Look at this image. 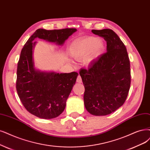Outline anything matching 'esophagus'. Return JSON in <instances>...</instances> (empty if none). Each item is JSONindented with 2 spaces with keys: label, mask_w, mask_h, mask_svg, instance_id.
I'll use <instances>...</instances> for the list:
<instances>
[{
  "label": "esophagus",
  "mask_w": 150,
  "mask_h": 150,
  "mask_svg": "<svg viewBox=\"0 0 150 150\" xmlns=\"http://www.w3.org/2000/svg\"><path fill=\"white\" fill-rule=\"evenodd\" d=\"M76 82L78 83H81L82 82V80H81V76L80 75L78 76V77H77V79H76Z\"/></svg>",
  "instance_id": "obj_1"
}]
</instances>
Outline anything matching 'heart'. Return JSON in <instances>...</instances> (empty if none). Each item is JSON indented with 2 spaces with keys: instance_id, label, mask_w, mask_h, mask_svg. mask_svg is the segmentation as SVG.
Returning a JSON list of instances; mask_svg holds the SVG:
<instances>
[{
  "instance_id": "b5f03b06",
  "label": "heart",
  "mask_w": 150,
  "mask_h": 150,
  "mask_svg": "<svg viewBox=\"0 0 150 150\" xmlns=\"http://www.w3.org/2000/svg\"><path fill=\"white\" fill-rule=\"evenodd\" d=\"M105 43L101 39L95 36H87L80 39L71 46V54L78 60H85L90 64L103 52Z\"/></svg>"
}]
</instances>
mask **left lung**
Here are the masks:
<instances>
[{"mask_svg":"<svg viewBox=\"0 0 150 150\" xmlns=\"http://www.w3.org/2000/svg\"><path fill=\"white\" fill-rule=\"evenodd\" d=\"M107 42V52L81 69L85 86L84 104L94 115H106L115 111L126 100L130 86V66L126 47L110 29L91 30Z\"/></svg>","mask_w":150,"mask_h":150,"instance_id":"obj_1","label":"left lung"}]
</instances>
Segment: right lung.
<instances>
[{
	"instance_id": "1",
	"label": "right lung",
	"mask_w": 150,
	"mask_h": 150,
	"mask_svg": "<svg viewBox=\"0 0 150 150\" xmlns=\"http://www.w3.org/2000/svg\"><path fill=\"white\" fill-rule=\"evenodd\" d=\"M75 28L46 30H37L22 49L17 66L16 88L25 109L36 117L51 119L62 113L67 99L79 74L42 71L35 67L33 54L38 38L62 46Z\"/></svg>"
}]
</instances>
